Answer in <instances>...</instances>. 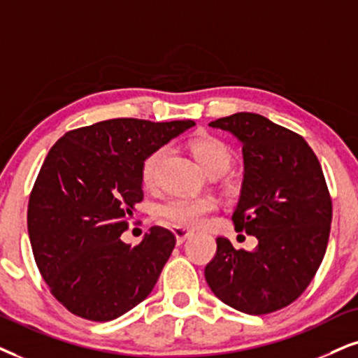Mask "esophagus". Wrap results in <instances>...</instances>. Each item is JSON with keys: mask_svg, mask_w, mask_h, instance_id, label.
<instances>
[{"mask_svg": "<svg viewBox=\"0 0 358 358\" xmlns=\"http://www.w3.org/2000/svg\"><path fill=\"white\" fill-rule=\"evenodd\" d=\"M173 234H175V238H176V243L180 244V243H183L185 239L192 238L193 236V231H192V229H188V228H182V226H175Z\"/></svg>", "mask_w": 358, "mask_h": 358, "instance_id": "34e87169", "label": "esophagus"}]
</instances>
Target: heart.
I'll list each match as a JSON object with an SVG mask.
<instances>
[{
	"label": "heart",
	"mask_w": 358,
	"mask_h": 358,
	"mask_svg": "<svg viewBox=\"0 0 358 358\" xmlns=\"http://www.w3.org/2000/svg\"><path fill=\"white\" fill-rule=\"evenodd\" d=\"M189 152L193 153L194 160L200 164L208 175H223L229 170L233 162V152L223 140L211 137V135H196L189 140ZM166 152L165 147L157 148L143 160L140 175L142 182L147 187H152L157 180V170L162 158ZM216 208L215 198L211 196H182L170 198L158 210V216L171 226H182V228H194L200 226L208 213Z\"/></svg>",
	"instance_id": "1"
}]
</instances>
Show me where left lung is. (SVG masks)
Returning <instances> with one entry per match:
<instances>
[{
    "label": "left lung",
    "instance_id": "obj_1",
    "mask_svg": "<svg viewBox=\"0 0 358 358\" xmlns=\"http://www.w3.org/2000/svg\"><path fill=\"white\" fill-rule=\"evenodd\" d=\"M243 145V183L233 221L257 238L255 250L216 239L205 268L210 289L224 304L262 315L297 299L327 250L332 201L317 157L301 135L259 114L238 112L210 122Z\"/></svg>",
    "mask_w": 358,
    "mask_h": 358
}]
</instances>
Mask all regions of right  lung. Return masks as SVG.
Returning <instances> with one entry per match:
<instances>
[{"mask_svg":"<svg viewBox=\"0 0 358 358\" xmlns=\"http://www.w3.org/2000/svg\"><path fill=\"white\" fill-rule=\"evenodd\" d=\"M193 120L112 119L62 135L49 150L28 206L39 273L79 317L107 322L140 304L176 239L153 226L137 246L120 239L143 200V160Z\"/></svg>","mask_w":358,"mask_h":358,"instance_id":"add662e5","label":"right lung"}]
</instances>
